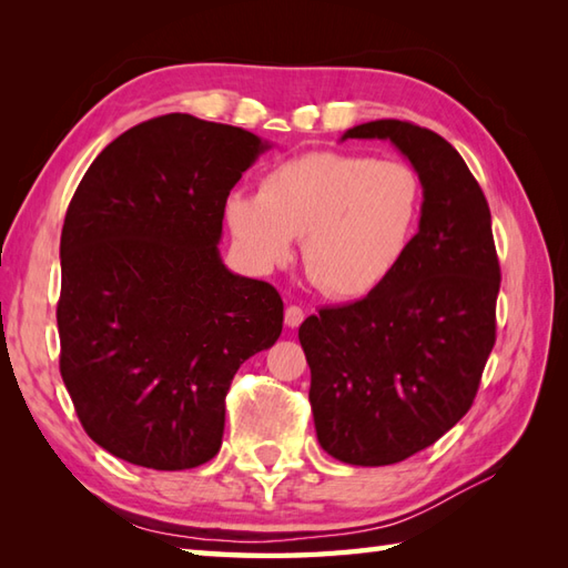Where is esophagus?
<instances>
[{
  "instance_id": "1",
  "label": "esophagus",
  "mask_w": 568,
  "mask_h": 568,
  "mask_svg": "<svg viewBox=\"0 0 568 568\" xmlns=\"http://www.w3.org/2000/svg\"><path fill=\"white\" fill-rule=\"evenodd\" d=\"M303 320H305V312H303V307L291 305V307L285 310V327L295 329V327H300V324H303Z\"/></svg>"
}]
</instances>
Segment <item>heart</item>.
Wrapping results in <instances>:
<instances>
[{
	"instance_id": "heart-1",
	"label": "heart",
	"mask_w": 568,
	"mask_h": 568,
	"mask_svg": "<svg viewBox=\"0 0 568 568\" xmlns=\"http://www.w3.org/2000/svg\"><path fill=\"white\" fill-rule=\"evenodd\" d=\"M422 180L405 161L312 151L271 168L258 192L224 204L241 251L273 268L303 236V268L332 300L366 297L388 281L415 236Z\"/></svg>"
}]
</instances>
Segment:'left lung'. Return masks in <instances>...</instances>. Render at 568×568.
Here are the masks:
<instances>
[{
	"mask_svg": "<svg viewBox=\"0 0 568 568\" xmlns=\"http://www.w3.org/2000/svg\"><path fill=\"white\" fill-rule=\"evenodd\" d=\"M346 139L390 141L422 180L417 234L358 303L300 324L320 446L352 466H388L449 432L474 403L496 344L500 265L490 210L462 155L397 119Z\"/></svg>",
	"mask_w": 568,
	"mask_h": 568,
	"instance_id": "1",
	"label": "left lung"
}]
</instances>
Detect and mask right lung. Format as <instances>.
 <instances>
[{
  "mask_svg": "<svg viewBox=\"0 0 568 568\" xmlns=\"http://www.w3.org/2000/svg\"><path fill=\"white\" fill-rule=\"evenodd\" d=\"M268 149L239 126L165 114L124 131L80 180L60 234V376L112 456L207 464L234 373L281 336L275 287L220 253L229 192Z\"/></svg>",
  "mask_w": 568,
  "mask_h": 568,
  "instance_id": "obj_1",
  "label": "right lung"
}]
</instances>
